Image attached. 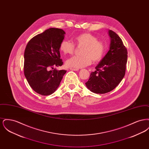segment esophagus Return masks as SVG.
Wrapping results in <instances>:
<instances>
[{
    "label": "esophagus",
    "mask_w": 149,
    "mask_h": 149,
    "mask_svg": "<svg viewBox=\"0 0 149 149\" xmlns=\"http://www.w3.org/2000/svg\"><path fill=\"white\" fill-rule=\"evenodd\" d=\"M70 70H72V71H78L79 70L78 69H76V68H70Z\"/></svg>",
    "instance_id": "esophagus-1"
}]
</instances>
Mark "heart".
<instances>
[{"instance_id":"heart-1","label":"heart","mask_w":149,"mask_h":149,"mask_svg":"<svg viewBox=\"0 0 149 149\" xmlns=\"http://www.w3.org/2000/svg\"><path fill=\"white\" fill-rule=\"evenodd\" d=\"M74 43L78 46H83L81 56H73L68 59L66 65L76 69L81 68L92 63L100 61L106 52V45L98 37L91 33H83L74 38ZM60 50L64 54H72L75 50V45L67 40H63L60 45Z\"/></svg>"}]
</instances>
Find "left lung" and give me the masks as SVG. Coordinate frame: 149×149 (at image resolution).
I'll return each mask as SVG.
<instances>
[{
  "instance_id": "obj_1",
  "label": "left lung",
  "mask_w": 149,
  "mask_h": 149,
  "mask_svg": "<svg viewBox=\"0 0 149 149\" xmlns=\"http://www.w3.org/2000/svg\"><path fill=\"white\" fill-rule=\"evenodd\" d=\"M109 50L92 72L85 85L91 92L97 94L109 92L120 84L125 75L127 50L119 36L112 30Z\"/></svg>"
}]
</instances>
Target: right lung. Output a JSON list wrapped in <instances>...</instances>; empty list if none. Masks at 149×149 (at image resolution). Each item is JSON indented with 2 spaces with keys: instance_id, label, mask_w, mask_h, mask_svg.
<instances>
[{
  "instance_id": "add662e5",
  "label": "right lung",
  "mask_w": 149,
  "mask_h": 149,
  "mask_svg": "<svg viewBox=\"0 0 149 149\" xmlns=\"http://www.w3.org/2000/svg\"><path fill=\"white\" fill-rule=\"evenodd\" d=\"M65 34L62 29L51 28L33 37L26 46L24 73L29 85L38 94L54 93L66 72L53 69L63 64L59 47Z\"/></svg>"
}]
</instances>
